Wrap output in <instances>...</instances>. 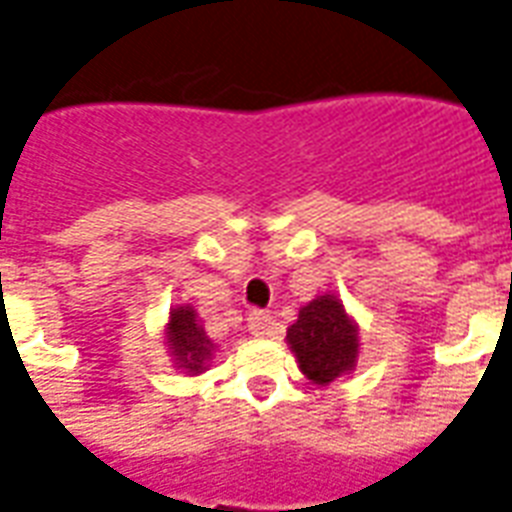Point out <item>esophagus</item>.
I'll return each mask as SVG.
<instances>
[{
	"mask_svg": "<svg viewBox=\"0 0 512 512\" xmlns=\"http://www.w3.org/2000/svg\"><path fill=\"white\" fill-rule=\"evenodd\" d=\"M248 328H251L253 336H267L275 331V320H272L267 310H253L248 315Z\"/></svg>",
	"mask_w": 512,
	"mask_h": 512,
	"instance_id": "obj_1",
	"label": "esophagus"
}]
</instances>
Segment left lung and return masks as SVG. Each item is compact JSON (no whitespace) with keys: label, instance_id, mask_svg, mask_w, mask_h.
<instances>
[{"label":"left lung","instance_id":"left-lung-1","mask_svg":"<svg viewBox=\"0 0 512 512\" xmlns=\"http://www.w3.org/2000/svg\"><path fill=\"white\" fill-rule=\"evenodd\" d=\"M288 344L301 371L315 384H331L358 360V328L331 293L301 307L299 320L288 328Z\"/></svg>","mask_w":512,"mask_h":512}]
</instances>
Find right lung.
I'll return each mask as SVG.
<instances>
[{
	"label": "right lung",
	"mask_w": 512,
	"mask_h": 512,
	"mask_svg": "<svg viewBox=\"0 0 512 512\" xmlns=\"http://www.w3.org/2000/svg\"><path fill=\"white\" fill-rule=\"evenodd\" d=\"M168 344L173 355H176L178 366L192 371V374H200L213 352L211 339L202 331L197 312L192 307H176L170 312Z\"/></svg>",
	"instance_id": "obj_1"
}]
</instances>
